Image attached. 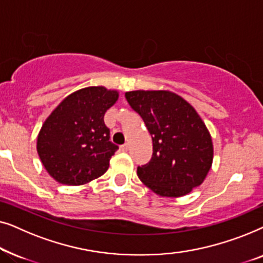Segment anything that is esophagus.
<instances>
[{
    "label": "esophagus",
    "mask_w": 263,
    "mask_h": 263,
    "mask_svg": "<svg viewBox=\"0 0 263 263\" xmlns=\"http://www.w3.org/2000/svg\"><path fill=\"white\" fill-rule=\"evenodd\" d=\"M128 148H129V145H128V143H124V145H122V146H121V151H123V152H127Z\"/></svg>",
    "instance_id": "1"
}]
</instances>
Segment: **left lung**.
Masks as SVG:
<instances>
[{"instance_id":"obj_1","label":"left lung","mask_w":263,"mask_h":263,"mask_svg":"<svg viewBox=\"0 0 263 263\" xmlns=\"http://www.w3.org/2000/svg\"><path fill=\"white\" fill-rule=\"evenodd\" d=\"M125 99L152 136V158L138 166L143 184L166 197L199 186L212 166L213 143L195 109L168 91H132Z\"/></svg>"}]
</instances>
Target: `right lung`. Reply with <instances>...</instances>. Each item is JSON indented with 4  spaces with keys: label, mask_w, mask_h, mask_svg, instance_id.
<instances>
[{
    "label": "right lung",
    "mask_w": 263,
    "mask_h": 263,
    "mask_svg": "<svg viewBox=\"0 0 263 263\" xmlns=\"http://www.w3.org/2000/svg\"><path fill=\"white\" fill-rule=\"evenodd\" d=\"M117 91L92 86L71 93L46 118L37 151L52 178L67 185L85 184L106 172L118 146L104 123Z\"/></svg>",
    "instance_id": "right-lung-1"
}]
</instances>
